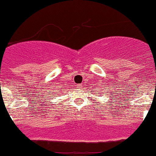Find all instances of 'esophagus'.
I'll return each mask as SVG.
<instances>
[{
    "mask_svg": "<svg viewBox=\"0 0 156 156\" xmlns=\"http://www.w3.org/2000/svg\"><path fill=\"white\" fill-rule=\"evenodd\" d=\"M81 87H83L82 85H81V84H78V88H81Z\"/></svg>",
    "mask_w": 156,
    "mask_h": 156,
    "instance_id": "1",
    "label": "esophagus"
}]
</instances>
